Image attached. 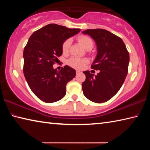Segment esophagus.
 <instances>
[{"label":"esophagus","instance_id":"1","mask_svg":"<svg viewBox=\"0 0 150 150\" xmlns=\"http://www.w3.org/2000/svg\"><path fill=\"white\" fill-rule=\"evenodd\" d=\"M81 72L80 71H79V70H77L76 71V74H79V73H81Z\"/></svg>","mask_w":150,"mask_h":150}]
</instances>
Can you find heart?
<instances>
[{
	"mask_svg": "<svg viewBox=\"0 0 150 150\" xmlns=\"http://www.w3.org/2000/svg\"><path fill=\"white\" fill-rule=\"evenodd\" d=\"M77 40L86 50L90 49V48L92 49L93 47L94 43L93 40L91 39L90 37L87 36V35H79V36L77 37ZM71 40L69 38L66 39L65 41L63 42L62 45V49L63 54H67L69 53L71 47ZM88 62H89V61H88V59H87V58L81 59V58L73 57L70 58V59L67 61V64L69 65L70 67L75 68V69H83V68H84L85 65L87 64Z\"/></svg>",
	"mask_w": 150,
	"mask_h": 150,
	"instance_id": "1",
	"label": "heart"
}]
</instances>
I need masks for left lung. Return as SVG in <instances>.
<instances>
[{
	"label": "left lung",
	"instance_id": "8db88e82",
	"mask_svg": "<svg viewBox=\"0 0 150 150\" xmlns=\"http://www.w3.org/2000/svg\"><path fill=\"white\" fill-rule=\"evenodd\" d=\"M96 42L97 55L91 68L100 70L95 77L89 71L83 73L84 95L96 103H105L120 90L128 72L129 52L120 37L104 29H88L83 32Z\"/></svg>",
	"mask_w": 150,
	"mask_h": 150
}]
</instances>
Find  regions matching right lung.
<instances>
[{
  "label": "right lung",
  "mask_w": 150,
  "mask_h": 150,
  "mask_svg": "<svg viewBox=\"0 0 150 150\" xmlns=\"http://www.w3.org/2000/svg\"><path fill=\"white\" fill-rule=\"evenodd\" d=\"M80 31L50 24L30 37L24 49L23 72L30 89L44 102L54 103L63 98L66 85L75 77V70L69 66L57 71L53 65L62 54L63 42Z\"/></svg>",
  "instance_id": "right-lung-1"
}]
</instances>
